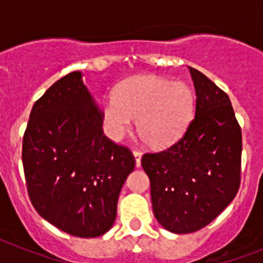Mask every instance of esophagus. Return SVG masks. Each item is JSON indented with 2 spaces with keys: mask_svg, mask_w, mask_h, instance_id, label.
<instances>
[{
  "mask_svg": "<svg viewBox=\"0 0 263 263\" xmlns=\"http://www.w3.org/2000/svg\"><path fill=\"white\" fill-rule=\"evenodd\" d=\"M132 154L135 157V165L136 168H139L140 166V158H142V153L139 150H132Z\"/></svg>",
  "mask_w": 263,
  "mask_h": 263,
  "instance_id": "34e87169",
  "label": "esophagus"
}]
</instances>
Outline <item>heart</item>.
<instances>
[{
  "label": "heart",
  "mask_w": 263,
  "mask_h": 263,
  "mask_svg": "<svg viewBox=\"0 0 263 263\" xmlns=\"http://www.w3.org/2000/svg\"><path fill=\"white\" fill-rule=\"evenodd\" d=\"M194 91L184 82H173L154 75H138L124 80L115 97L101 107L105 131L120 140L136 120V132L146 146L162 148L179 138L191 120Z\"/></svg>",
  "instance_id": "obj_1"
}]
</instances>
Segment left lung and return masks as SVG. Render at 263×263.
I'll return each mask as SVG.
<instances>
[{
	"label": "left lung",
	"instance_id": "1",
	"mask_svg": "<svg viewBox=\"0 0 263 263\" xmlns=\"http://www.w3.org/2000/svg\"><path fill=\"white\" fill-rule=\"evenodd\" d=\"M188 69L196 94L195 117L168 150L142 157L154 216L179 235L210 224L240 185L241 129L229 97L202 72Z\"/></svg>",
	"mask_w": 263,
	"mask_h": 263
}]
</instances>
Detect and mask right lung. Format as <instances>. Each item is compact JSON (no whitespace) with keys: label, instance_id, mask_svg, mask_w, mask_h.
Instances as JSON below:
<instances>
[{"label":"right lung","instance_id":"1","mask_svg":"<svg viewBox=\"0 0 263 263\" xmlns=\"http://www.w3.org/2000/svg\"><path fill=\"white\" fill-rule=\"evenodd\" d=\"M102 113L75 71L57 80L31 109L23 168L31 203L55 228L102 236L115 224L117 200L135 158L103 135Z\"/></svg>","mask_w":263,"mask_h":263}]
</instances>
